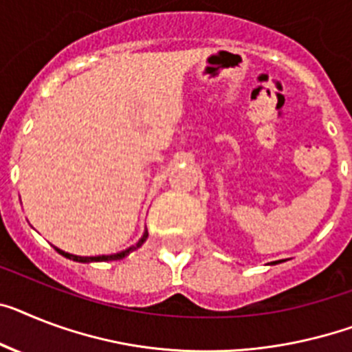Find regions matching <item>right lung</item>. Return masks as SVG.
<instances>
[{
    "label": "right lung",
    "mask_w": 352,
    "mask_h": 352,
    "mask_svg": "<svg viewBox=\"0 0 352 352\" xmlns=\"http://www.w3.org/2000/svg\"><path fill=\"white\" fill-rule=\"evenodd\" d=\"M145 239H147V230L144 232V235H142V239L136 243L135 246H131V248L124 250V252H118V254H113V255H97V257H80V255H72V254H66V252H63V250L55 248L57 252H59L60 255H65L66 259H72V261H77V263H100V261H120L124 259L129 252H133V250L140 248L142 245L145 243Z\"/></svg>",
    "instance_id": "add662e5"
}]
</instances>
